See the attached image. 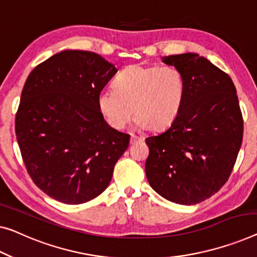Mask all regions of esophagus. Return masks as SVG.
I'll return each instance as SVG.
<instances>
[{
  "mask_svg": "<svg viewBox=\"0 0 257 257\" xmlns=\"http://www.w3.org/2000/svg\"><path fill=\"white\" fill-rule=\"evenodd\" d=\"M143 140L141 139V137L136 136V135H132L130 136V144H136V143H140V142H142Z\"/></svg>",
  "mask_w": 257,
  "mask_h": 257,
  "instance_id": "1",
  "label": "esophagus"
}]
</instances>
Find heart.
Masks as SVG:
<instances>
[{"mask_svg": "<svg viewBox=\"0 0 257 257\" xmlns=\"http://www.w3.org/2000/svg\"><path fill=\"white\" fill-rule=\"evenodd\" d=\"M185 94V77L177 67L132 64L118 72L114 89L99 92L98 107L114 129H123L135 113L140 128L159 132L177 118Z\"/></svg>", "mask_w": 257, "mask_h": 257, "instance_id": "heart-1", "label": "heart"}]
</instances>
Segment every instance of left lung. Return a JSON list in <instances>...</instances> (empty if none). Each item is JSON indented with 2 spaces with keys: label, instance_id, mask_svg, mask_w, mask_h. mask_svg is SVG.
Segmentation results:
<instances>
[{
  "label": "left lung",
  "instance_id": "1",
  "mask_svg": "<svg viewBox=\"0 0 257 257\" xmlns=\"http://www.w3.org/2000/svg\"><path fill=\"white\" fill-rule=\"evenodd\" d=\"M163 61L182 72L186 94L170 128L145 140V174L166 200L197 204L231 175L242 143V113L231 77L205 57L186 53Z\"/></svg>",
  "mask_w": 257,
  "mask_h": 257
}]
</instances>
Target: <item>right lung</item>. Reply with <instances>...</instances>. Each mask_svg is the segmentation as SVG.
Returning a JSON list of instances; mask_svg holds the SVG:
<instances>
[{
	"label": "right lung",
	"mask_w": 257,
	"mask_h": 257,
	"mask_svg": "<svg viewBox=\"0 0 257 257\" xmlns=\"http://www.w3.org/2000/svg\"><path fill=\"white\" fill-rule=\"evenodd\" d=\"M114 64L86 51H63L31 71L15 120L32 181L54 200L82 204L112 180L130 136L106 123L98 94L116 74Z\"/></svg>",
	"instance_id": "right-lung-1"
}]
</instances>
